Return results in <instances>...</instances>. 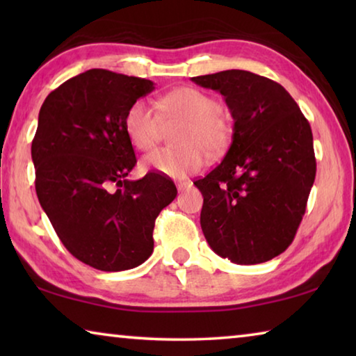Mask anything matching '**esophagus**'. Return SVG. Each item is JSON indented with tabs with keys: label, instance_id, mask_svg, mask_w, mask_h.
I'll use <instances>...</instances> for the list:
<instances>
[{
	"label": "esophagus",
	"instance_id": "obj_1",
	"mask_svg": "<svg viewBox=\"0 0 356 356\" xmlns=\"http://www.w3.org/2000/svg\"><path fill=\"white\" fill-rule=\"evenodd\" d=\"M190 186H191L190 180H185V182H177V190L179 191H184L186 188H190Z\"/></svg>",
	"mask_w": 356,
	"mask_h": 356
}]
</instances>
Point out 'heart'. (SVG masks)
Masks as SVG:
<instances>
[{
	"label": "heart",
	"mask_w": 356,
	"mask_h": 356,
	"mask_svg": "<svg viewBox=\"0 0 356 356\" xmlns=\"http://www.w3.org/2000/svg\"><path fill=\"white\" fill-rule=\"evenodd\" d=\"M160 111L146 100H136L125 114V134L138 150L147 152L163 135L165 124H182L176 131L177 147H165L146 156L144 165L170 177L200 171L210 156L221 155L231 144L232 125L221 113V104L195 88L166 94Z\"/></svg>",
	"instance_id": "obj_1"
}]
</instances>
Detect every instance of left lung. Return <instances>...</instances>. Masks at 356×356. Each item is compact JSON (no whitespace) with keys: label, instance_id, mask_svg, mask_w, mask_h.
Masks as SVG:
<instances>
[{"label":"left lung","instance_id":"8db88e82","mask_svg":"<svg viewBox=\"0 0 356 356\" xmlns=\"http://www.w3.org/2000/svg\"><path fill=\"white\" fill-rule=\"evenodd\" d=\"M191 80L225 95L234 118L226 156L195 182L204 236L234 264L267 262L289 248L306 212L316 179L311 125L270 78L222 70Z\"/></svg>","mask_w":356,"mask_h":356}]
</instances>
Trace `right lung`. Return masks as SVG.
<instances>
[{"label":"right lung","mask_w":356,"mask_h":356,"mask_svg":"<svg viewBox=\"0 0 356 356\" xmlns=\"http://www.w3.org/2000/svg\"><path fill=\"white\" fill-rule=\"evenodd\" d=\"M154 83L91 69L47 95L31 144L35 193L72 256L102 272L141 265L155 218L177 188L165 174L127 176L136 165L125 114Z\"/></svg>","instance_id":"1"}]
</instances>
